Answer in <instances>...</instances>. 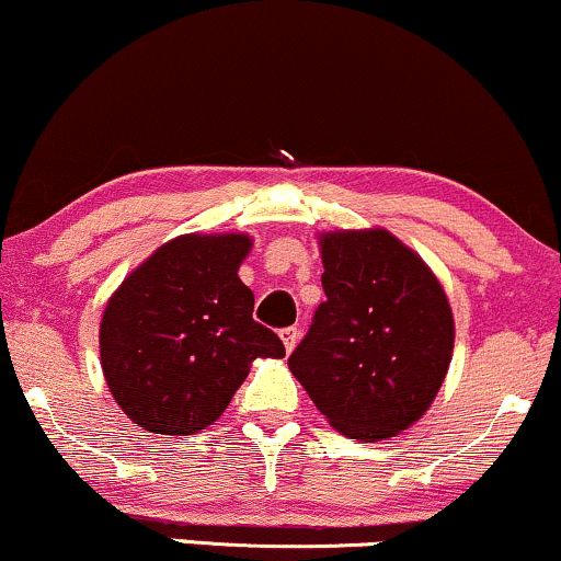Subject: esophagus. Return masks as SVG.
Instances as JSON below:
<instances>
[{
    "mask_svg": "<svg viewBox=\"0 0 561 561\" xmlns=\"http://www.w3.org/2000/svg\"><path fill=\"white\" fill-rule=\"evenodd\" d=\"M280 339H283V346H286V352H291L296 346V341H299V328H283L280 331Z\"/></svg>",
    "mask_w": 561,
    "mask_h": 561,
    "instance_id": "esophagus-1",
    "label": "esophagus"
}]
</instances>
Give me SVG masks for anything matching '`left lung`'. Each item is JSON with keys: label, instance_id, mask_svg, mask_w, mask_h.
Returning <instances> with one entry per match:
<instances>
[{"label": "left lung", "instance_id": "8db88e82", "mask_svg": "<svg viewBox=\"0 0 561 561\" xmlns=\"http://www.w3.org/2000/svg\"><path fill=\"white\" fill-rule=\"evenodd\" d=\"M322 291L288 367L335 431L397 436L423 417L451 362L444 288L388 230L322 236Z\"/></svg>", "mask_w": 561, "mask_h": 561}]
</instances>
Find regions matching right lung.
<instances>
[{"mask_svg":"<svg viewBox=\"0 0 561 561\" xmlns=\"http://www.w3.org/2000/svg\"><path fill=\"white\" fill-rule=\"evenodd\" d=\"M252 249L241 233L181 236L130 273L99 328L102 370L123 412L144 431L191 436L213 425L256 357H286L252 318L239 278Z\"/></svg>","mask_w":561,"mask_h":561,"instance_id":"right-lung-1","label":"right lung"}]
</instances>
